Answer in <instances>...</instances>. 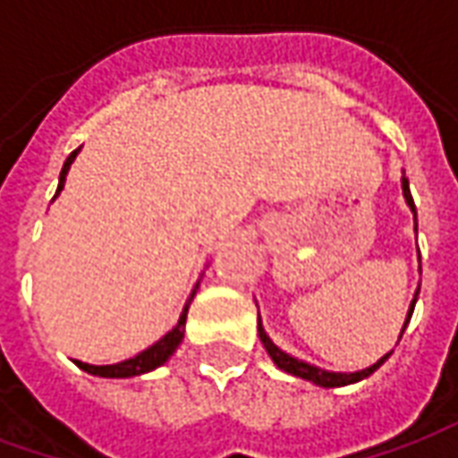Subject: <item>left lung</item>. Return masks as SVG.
Masks as SVG:
<instances>
[{
    "label": "left lung",
    "instance_id": "left-lung-1",
    "mask_svg": "<svg viewBox=\"0 0 458 458\" xmlns=\"http://www.w3.org/2000/svg\"><path fill=\"white\" fill-rule=\"evenodd\" d=\"M403 196L404 200H407V206H410V210H412L414 216V230H417V208H414V200H412V193H410V181L404 179L403 176ZM414 304H417V294H414L412 304H410V311H407V318H404V327L403 331H400V338H403L404 328H407V324H410V318H412V311H414ZM258 331H259V341H262V345H265V351L269 353V358L275 360V365H277L279 370H284V373L289 375H297V377H301V380H309V383L314 385H321V387H344V385H351V383H358V380H363V377H368V375H373L380 365L390 358V353H385L377 363H373L370 368H365V370H358V373H331V370H321V368H317V365L311 363H304V360H299V358H294V355L284 353L279 345L272 344V338L265 334V328H262V321H258Z\"/></svg>",
    "mask_w": 458,
    "mask_h": 458
}]
</instances>
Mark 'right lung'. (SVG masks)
Instances as JSON below:
<instances>
[{
  "mask_svg": "<svg viewBox=\"0 0 458 458\" xmlns=\"http://www.w3.org/2000/svg\"><path fill=\"white\" fill-rule=\"evenodd\" d=\"M78 151L81 149L71 151V157L65 159L64 169H61V176H58V191H55V196L64 191L65 176H68V169H71V164H73L75 157H78ZM196 289H199V284H196ZM196 289L191 292V299H193V294H196ZM191 299L186 301L183 311H181L179 324L171 328L166 336H161L157 344L149 345L147 351H141L140 355H134V358H130V360H122V363H114V365H90V363H81V360H75V365H78L81 370H85V373L100 375V377H134V375L149 373V370H154V368H159V365H164L166 360H169L171 355H174V351H176L181 341H183V327H186V314H189Z\"/></svg>",
  "mask_w": 458,
  "mask_h": 458,
  "instance_id": "right-lung-1",
  "label": "right lung"
}]
</instances>
